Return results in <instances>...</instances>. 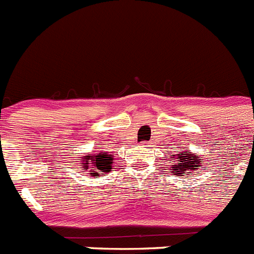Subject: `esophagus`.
Listing matches in <instances>:
<instances>
[{"label": "esophagus", "mask_w": 254, "mask_h": 254, "mask_svg": "<svg viewBox=\"0 0 254 254\" xmlns=\"http://www.w3.org/2000/svg\"><path fill=\"white\" fill-rule=\"evenodd\" d=\"M150 143H151V142H146V141H145V142H142V145H145V146H149Z\"/></svg>", "instance_id": "1"}]
</instances>
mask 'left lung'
I'll use <instances>...</instances> for the list:
<instances>
[{
    "label": "left lung",
    "instance_id": "8db88e82",
    "mask_svg": "<svg viewBox=\"0 0 254 254\" xmlns=\"http://www.w3.org/2000/svg\"><path fill=\"white\" fill-rule=\"evenodd\" d=\"M172 160H174V163L170 161V163H173V165H170L173 169L170 170L174 173V176L185 177L188 174H193L203 163V158H201L199 155L194 154V152H190V150L179 152L177 155H172Z\"/></svg>",
    "mask_w": 254,
    "mask_h": 254
}]
</instances>
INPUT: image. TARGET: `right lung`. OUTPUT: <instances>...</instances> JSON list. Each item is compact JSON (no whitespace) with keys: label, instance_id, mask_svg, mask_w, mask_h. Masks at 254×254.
I'll list each match as a JSON object with an SVG mask.
<instances>
[{"label":"right lung","instance_id":"1","mask_svg":"<svg viewBox=\"0 0 254 254\" xmlns=\"http://www.w3.org/2000/svg\"><path fill=\"white\" fill-rule=\"evenodd\" d=\"M78 160H80L82 169L90 172L89 173L90 176L98 177L99 174L105 176L107 173L111 172L114 158L111 154H108V152L100 151L98 154L87 152V154L81 156V159H78Z\"/></svg>","mask_w":254,"mask_h":254}]
</instances>
